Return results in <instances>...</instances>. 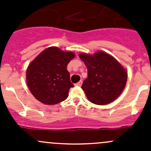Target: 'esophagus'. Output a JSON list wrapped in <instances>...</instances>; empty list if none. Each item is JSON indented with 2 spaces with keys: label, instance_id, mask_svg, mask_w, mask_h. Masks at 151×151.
Segmentation results:
<instances>
[{
  "label": "esophagus",
  "instance_id": "34e87169",
  "mask_svg": "<svg viewBox=\"0 0 151 151\" xmlns=\"http://www.w3.org/2000/svg\"><path fill=\"white\" fill-rule=\"evenodd\" d=\"M82 83H83V81H82V80H81V81H80V82H79V83H76L75 85H76V86H81Z\"/></svg>",
  "mask_w": 151,
  "mask_h": 151
}]
</instances>
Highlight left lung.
Instances as JSON below:
<instances>
[{"mask_svg":"<svg viewBox=\"0 0 151 151\" xmlns=\"http://www.w3.org/2000/svg\"><path fill=\"white\" fill-rule=\"evenodd\" d=\"M88 68V78L82 88L91 102L105 105L115 101L127 82V71L113 56L103 51L93 55L80 53Z\"/></svg>","mask_w":151,"mask_h":151,"instance_id":"left-lung-1","label":"left lung"}]
</instances>
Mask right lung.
Returning <instances> with one entry per match:
<instances>
[{
  "label": "right lung",
  "instance_id": "add662e5",
  "mask_svg": "<svg viewBox=\"0 0 151 151\" xmlns=\"http://www.w3.org/2000/svg\"><path fill=\"white\" fill-rule=\"evenodd\" d=\"M74 57L73 52L50 47L30 62L26 70V82L38 101L54 105L66 99L69 89L74 86L67 65Z\"/></svg>",
  "mask_w": 151,
  "mask_h": 151
}]
</instances>
